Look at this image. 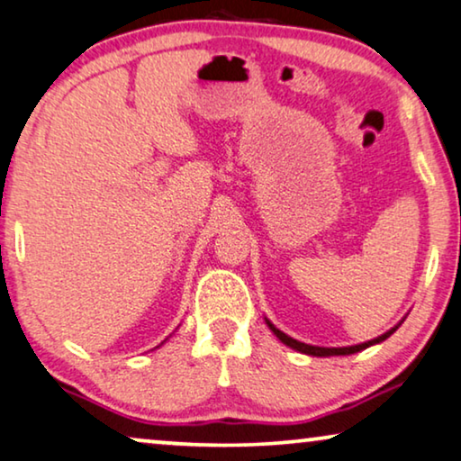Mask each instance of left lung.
Here are the masks:
<instances>
[{
  "label": "left lung",
  "mask_w": 461,
  "mask_h": 461,
  "mask_svg": "<svg viewBox=\"0 0 461 461\" xmlns=\"http://www.w3.org/2000/svg\"><path fill=\"white\" fill-rule=\"evenodd\" d=\"M267 321V326H269V330L271 332H274L277 339H280L284 345L286 347H290V348H294V351H301V353H304V355H313V357H332V355H353V353H359V351H363V348H367V347H372V345H378V342H382V340H386L388 336H391L394 330H397L399 326H394L393 330H388V332H384L382 336H378V339H374V340H367V342H361V345H355V347H339V348H326V347H313V345H304V342H298V340H294V339H290L288 334H284L282 330H277L274 323H271L269 320H265Z\"/></svg>",
  "instance_id": "left-lung-1"
}]
</instances>
